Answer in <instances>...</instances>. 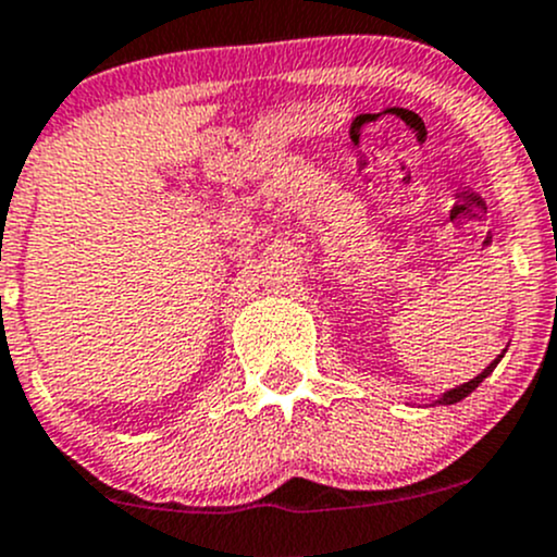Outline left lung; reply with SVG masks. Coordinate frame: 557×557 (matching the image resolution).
Wrapping results in <instances>:
<instances>
[{
    "mask_svg": "<svg viewBox=\"0 0 557 557\" xmlns=\"http://www.w3.org/2000/svg\"><path fill=\"white\" fill-rule=\"evenodd\" d=\"M498 361H502V356H498V358H496V361H493V363H487V367H485V372H482V374H476V377H474V380H469V383H463V385L453 387V391L442 393V398H436V404H458V401H460V398H466V396H469V393H471V391H474V387H476V385H480V383H482V380H485V377H487V374H491V372H493V369H496V363H498Z\"/></svg>",
    "mask_w": 557,
    "mask_h": 557,
    "instance_id": "1",
    "label": "left lung"
}]
</instances>
